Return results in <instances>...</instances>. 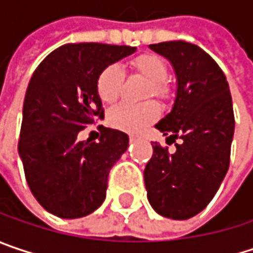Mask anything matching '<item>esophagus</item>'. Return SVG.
Returning <instances> with one entry per match:
<instances>
[{
  "mask_svg": "<svg viewBox=\"0 0 253 253\" xmlns=\"http://www.w3.org/2000/svg\"><path fill=\"white\" fill-rule=\"evenodd\" d=\"M136 139H138V136L136 135H129V141H131V142H134Z\"/></svg>",
  "mask_w": 253,
  "mask_h": 253,
  "instance_id": "34e87169",
  "label": "esophagus"
}]
</instances>
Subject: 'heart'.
<instances>
[{"label":"heart","mask_w":253,"mask_h":253,"mask_svg":"<svg viewBox=\"0 0 253 253\" xmlns=\"http://www.w3.org/2000/svg\"><path fill=\"white\" fill-rule=\"evenodd\" d=\"M131 67L150 81L148 95L157 98H164L167 95V86L164 81L167 79V64L157 54H141L135 57ZM125 73L119 64H109L105 67L96 81V90L102 102L112 103L119 98ZM160 115L158 105L150 100L145 103H129L122 102L115 106L109 114V122L118 129L136 134L142 131L147 125L154 122Z\"/></svg>","instance_id":"obj_1"}]
</instances>
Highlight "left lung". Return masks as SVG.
<instances>
[{
	"label": "left lung",
	"mask_w": 253,
	"mask_h": 253,
	"mask_svg": "<svg viewBox=\"0 0 253 253\" xmlns=\"http://www.w3.org/2000/svg\"><path fill=\"white\" fill-rule=\"evenodd\" d=\"M150 48L171 63L177 93L170 114L155 128L177 138L175 153L160 144L144 170L147 197L161 216L184 220L210 203L225 178L235 132L232 96L225 73L205 50L187 42Z\"/></svg>",
	"instance_id": "1"
}]
</instances>
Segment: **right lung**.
Masks as SVG:
<instances>
[{"instance_id":"obj_1","label":"right lung","mask_w":253,"mask_h":253,"mask_svg":"<svg viewBox=\"0 0 253 253\" xmlns=\"http://www.w3.org/2000/svg\"><path fill=\"white\" fill-rule=\"evenodd\" d=\"M135 51L131 45L64 44L30 79L18 154L33 196L57 217L87 216L106 197L109 171L126 151L129 138L103 125L98 142L78 136L103 118L96 90L100 72Z\"/></svg>"}]
</instances>
